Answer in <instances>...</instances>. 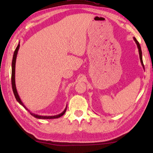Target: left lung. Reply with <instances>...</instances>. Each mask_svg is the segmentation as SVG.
<instances>
[{"instance_id":"left-lung-1","label":"left lung","mask_w":153,"mask_h":153,"mask_svg":"<svg viewBox=\"0 0 153 153\" xmlns=\"http://www.w3.org/2000/svg\"><path fill=\"white\" fill-rule=\"evenodd\" d=\"M134 40L135 41L136 44L137 45V47L138 48V52H139V55H140V61H141V64L142 67H143V68L144 69V64H143V61H142V50H141V47H140V45L139 42H138V40L136 39V38L134 37Z\"/></svg>"}]
</instances>
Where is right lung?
<instances>
[{
  "label": "right lung",
  "instance_id": "add662e5",
  "mask_svg": "<svg viewBox=\"0 0 153 153\" xmlns=\"http://www.w3.org/2000/svg\"><path fill=\"white\" fill-rule=\"evenodd\" d=\"M19 42L18 44V45L17 46V48H15V51L14 52V54H13V61H12V73H11V84H12V88H13V94L15 95V97L16 98L17 101L21 105H22L23 107H24L25 109L29 111L30 113L32 115L33 117L37 118V119H42V120H50V119H56V118H59L61 117L62 115H63L65 113L66 109H67V107L65 108L64 111L62 112L61 113L59 114V115H53V116H42V115H37V114H34L32 112H30V111L27 109V107H25V106L24 105V103L22 102V100H21V98L19 97V94H18L17 91V88H16V85H15V63H16V59H17V53H18V51H19Z\"/></svg>",
  "mask_w": 153,
  "mask_h": 153
}]
</instances>
